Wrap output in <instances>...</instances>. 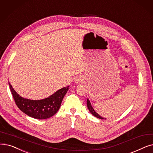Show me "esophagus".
Segmentation results:
<instances>
[{
  "label": "esophagus",
  "mask_w": 153,
  "mask_h": 153,
  "mask_svg": "<svg viewBox=\"0 0 153 153\" xmlns=\"http://www.w3.org/2000/svg\"><path fill=\"white\" fill-rule=\"evenodd\" d=\"M83 82V79L80 77H77L74 80V83L76 84H80V83H82Z\"/></svg>",
  "instance_id": "1"
}]
</instances>
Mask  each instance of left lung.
Wrapping results in <instances>:
<instances>
[{"mask_svg": "<svg viewBox=\"0 0 153 153\" xmlns=\"http://www.w3.org/2000/svg\"><path fill=\"white\" fill-rule=\"evenodd\" d=\"M87 106H88V109H89L90 112H91V113L93 116L96 117L97 118H99V119H104V117H101L100 115L98 114L97 113V112L94 111V109H93L92 106L91 105V102H90V101H89V99H87Z\"/></svg>", "mask_w": 153, "mask_h": 153, "instance_id": "8db88e82", "label": "left lung"}]
</instances>
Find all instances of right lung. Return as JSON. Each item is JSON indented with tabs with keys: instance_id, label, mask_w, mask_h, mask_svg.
Instances as JSON below:
<instances>
[{
	"instance_id": "1",
	"label": "right lung",
	"mask_w": 153,
	"mask_h": 153,
	"mask_svg": "<svg viewBox=\"0 0 153 153\" xmlns=\"http://www.w3.org/2000/svg\"><path fill=\"white\" fill-rule=\"evenodd\" d=\"M9 87L17 107L27 116L38 119H48L54 116L61 107L62 99L69 86L57 91L51 96L41 100H31L19 96L9 83Z\"/></svg>"
}]
</instances>
